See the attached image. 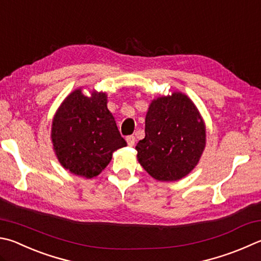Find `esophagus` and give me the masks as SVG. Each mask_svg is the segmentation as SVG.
I'll list each match as a JSON object with an SVG mask.
<instances>
[{
	"label": "esophagus",
	"instance_id": "obj_1",
	"mask_svg": "<svg viewBox=\"0 0 261 261\" xmlns=\"http://www.w3.org/2000/svg\"><path fill=\"white\" fill-rule=\"evenodd\" d=\"M126 143L129 146H135V143H136V138L134 136H127L126 137Z\"/></svg>",
	"mask_w": 261,
	"mask_h": 261
}]
</instances>
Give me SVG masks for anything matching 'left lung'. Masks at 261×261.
Returning <instances> with one entry per match:
<instances>
[{
    "label": "left lung",
    "instance_id": "1",
    "mask_svg": "<svg viewBox=\"0 0 261 261\" xmlns=\"http://www.w3.org/2000/svg\"><path fill=\"white\" fill-rule=\"evenodd\" d=\"M206 144L205 123L187 94L173 91L151 100L145 138L136 149L145 171L159 181H177L200 162Z\"/></svg>",
    "mask_w": 261,
    "mask_h": 261
}]
</instances>
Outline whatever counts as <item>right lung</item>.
<instances>
[{
    "instance_id": "add662e5",
    "label": "right lung",
    "mask_w": 261,
    "mask_h": 261,
    "mask_svg": "<svg viewBox=\"0 0 261 261\" xmlns=\"http://www.w3.org/2000/svg\"><path fill=\"white\" fill-rule=\"evenodd\" d=\"M107 93L82 88L70 92L52 118V148L64 169L87 179L97 177L111 162L113 153L125 147L112 113Z\"/></svg>"
}]
</instances>
